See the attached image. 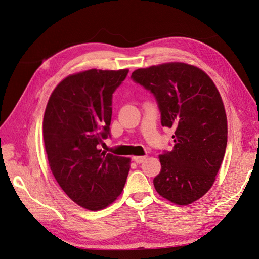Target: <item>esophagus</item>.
Wrapping results in <instances>:
<instances>
[{"mask_svg": "<svg viewBox=\"0 0 259 259\" xmlns=\"http://www.w3.org/2000/svg\"><path fill=\"white\" fill-rule=\"evenodd\" d=\"M147 158V156H133L132 159L137 163H142Z\"/></svg>", "mask_w": 259, "mask_h": 259, "instance_id": "esophagus-1", "label": "esophagus"}]
</instances>
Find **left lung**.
<instances>
[{"label":"left lung","instance_id":"left-lung-1","mask_svg":"<svg viewBox=\"0 0 259 259\" xmlns=\"http://www.w3.org/2000/svg\"><path fill=\"white\" fill-rule=\"evenodd\" d=\"M132 79L157 99L162 127L173 128L174 146L159 155L158 194L188 205L213 186L227 145V116L220 91L201 69L168 62L138 69Z\"/></svg>","mask_w":259,"mask_h":259}]
</instances>
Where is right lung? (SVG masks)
<instances>
[{
	"label": "right lung",
	"mask_w": 259,
	"mask_h": 259,
	"mask_svg": "<svg viewBox=\"0 0 259 259\" xmlns=\"http://www.w3.org/2000/svg\"><path fill=\"white\" fill-rule=\"evenodd\" d=\"M128 72L91 69L71 74L46 105L43 137L49 166L68 197L89 211L112 204L129 173L130 158L98 148L110 136L112 96Z\"/></svg>",
	"instance_id": "1"
}]
</instances>
